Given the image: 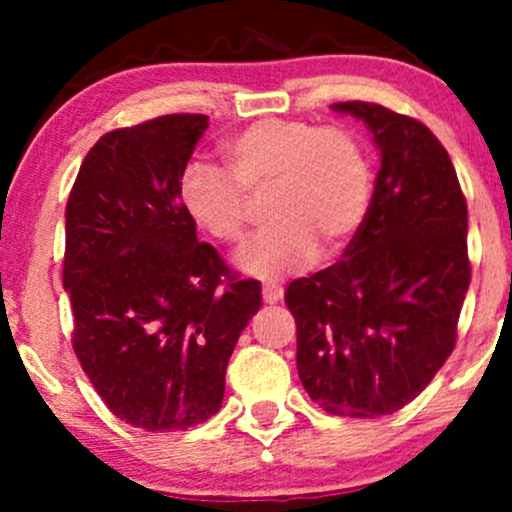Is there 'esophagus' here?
<instances>
[{
    "label": "esophagus",
    "instance_id": "34e87169",
    "mask_svg": "<svg viewBox=\"0 0 512 512\" xmlns=\"http://www.w3.org/2000/svg\"><path fill=\"white\" fill-rule=\"evenodd\" d=\"M282 297H285V292H282V287H272V285L262 287V299H265L267 304L282 302Z\"/></svg>",
    "mask_w": 512,
    "mask_h": 512
}]
</instances>
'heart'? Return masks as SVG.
<instances>
[{"label":"heart","mask_w":512,"mask_h":512,"mask_svg":"<svg viewBox=\"0 0 512 512\" xmlns=\"http://www.w3.org/2000/svg\"><path fill=\"white\" fill-rule=\"evenodd\" d=\"M232 175L205 160L185 165L180 205L198 230L223 245L245 237L250 200L270 190V227L237 255V267L280 280L354 240L371 205V168L359 138L342 126L265 118L225 141Z\"/></svg>","instance_id":"1"}]
</instances>
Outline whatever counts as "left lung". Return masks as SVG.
<instances>
[{
    "label": "left lung",
    "instance_id": "1",
    "mask_svg": "<svg viewBox=\"0 0 512 512\" xmlns=\"http://www.w3.org/2000/svg\"><path fill=\"white\" fill-rule=\"evenodd\" d=\"M332 108L369 128L381 168L342 260L287 287L297 371L327 414L389 416L456 347L471 282L468 208L446 148L423 123L379 103Z\"/></svg>",
    "mask_w": 512,
    "mask_h": 512
}]
</instances>
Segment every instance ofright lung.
<instances>
[{
  "instance_id": "right-lung-1",
  "label": "right lung",
  "mask_w": 512,
  "mask_h": 512,
  "mask_svg": "<svg viewBox=\"0 0 512 512\" xmlns=\"http://www.w3.org/2000/svg\"><path fill=\"white\" fill-rule=\"evenodd\" d=\"M208 116L173 113L98 138L66 203L74 352L121 421L163 433L223 406L225 369L262 304L198 242L178 183Z\"/></svg>"
}]
</instances>
